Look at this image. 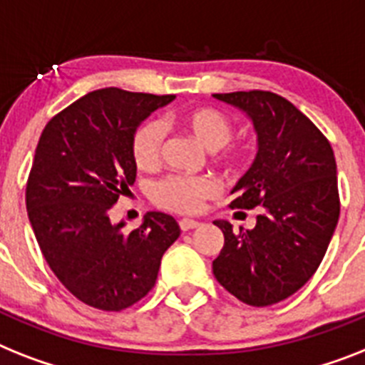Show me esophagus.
Segmentation results:
<instances>
[{
  "label": "esophagus",
  "mask_w": 365,
  "mask_h": 365,
  "mask_svg": "<svg viewBox=\"0 0 365 365\" xmlns=\"http://www.w3.org/2000/svg\"><path fill=\"white\" fill-rule=\"evenodd\" d=\"M197 225H200V222H195V220H192V218H182V220H179V227H180V230H182V231L195 230Z\"/></svg>",
  "instance_id": "obj_1"
}]
</instances>
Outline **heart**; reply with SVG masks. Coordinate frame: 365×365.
<instances>
[{"instance_id": "1", "label": "heart", "mask_w": 365, "mask_h": 365, "mask_svg": "<svg viewBox=\"0 0 365 365\" xmlns=\"http://www.w3.org/2000/svg\"><path fill=\"white\" fill-rule=\"evenodd\" d=\"M182 130L192 134L201 145L218 150V160L227 168L239 165L244 158V149L233 145L235 125L227 113L210 106L192 108L168 117ZM164 147V126L155 119L143 121L132 134L130 153L140 170H149L158 164ZM220 185L210 175H165L155 182L150 197L160 209L192 215L203 209L207 200L218 195Z\"/></svg>"}]
</instances>
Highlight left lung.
I'll return each instance as SVG.
<instances>
[{"mask_svg": "<svg viewBox=\"0 0 365 365\" xmlns=\"http://www.w3.org/2000/svg\"><path fill=\"white\" fill-rule=\"evenodd\" d=\"M242 110L257 132V156L231 194V209H255L254 230L215 222L224 248L212 261L218 284L240 302L263 308L294 294L327 254L339 218L330 141L287 98L270 91L215 95Z\"/></svg>", "mask_w": 365, "mask_h": 365, "instance_id": "1", "label": "left lung"}]
</instances>
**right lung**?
<instances>
[{
  "label": "right lung",
  "instance_id": "obj_1",
  "mask_svg": "<svg viewBox=\"0 0 365 365\" xmlns=\"http://www.w3.org/2000/svg\"><path fill=\"white\" fill-rule=\"evenodd\" d=\"M173 98L106 87L72 102L41 134L27 177V216L48 267L91 308L121 312L140 302L179 239V224L164 212H149L130 233L125 222L110 220L135 180L132 134Z\"/></svg>",
  "mask_w": 365,
  "mask_h": 365
}]
</instances>
